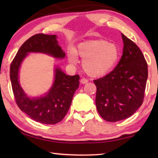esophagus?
<instances>
[{
  "label": "esophagus",
  "mask_w": 158,
  "mask_h": 158,
  "mask_svg": "<svg viewBox=\"0 0 158 158\" xmlns=\"http://www.w3.org/2000/svg\"><path fill=\"white\" fill-rule=\"evenodd\" d=\"M80 82H81V84H85L89 82V80L85 79V78H82L81 80H80Z\"/></svg>",
  "instance_id": "34e87169"
}]
</instances>
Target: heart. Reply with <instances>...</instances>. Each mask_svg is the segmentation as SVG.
Instances as JSON below:
<instances>
[{
	"mask_svg": "<svg viewBox=\"0 0 158 158\" xmlns=\"http://www.w3.org/2000/svg\"><path fill=\"white\" fill-rule=\"evenodd\" d=\"M78 54L83 60V68L92 77L105 75L116 65L120 58V50L116 44L104 40L83 42L77 47V52L69 49V62L75 65L79 61Z\"/></svg>",
	"mask_w": 158,
	"mask_h": 158,
	"instance_id": "b5f03b06",
	"label": "heart"
}]
</instances>
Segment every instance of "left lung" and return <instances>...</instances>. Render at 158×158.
<instances>
[{
  "label": "left lung",
  "instance_id": "8db88e82",
  "mask_svg": "<svg viewBox=\"0 0 158 158\" xmlns=\"http://www.w3.org/2000/svg\"><path fill=\"white\" fill-rule=\"evenodd\" d=\"M123 55L114 70L94 80L95 104L105 121L117 122L130 117L142 105L148 65L139 48L121 33Z\"/></svg>",
  "mask_w": 158,
  "mask_h": 158
}]
</instances>
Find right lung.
<instances>
[{"instance_id":"1","label":"right lung","mask_w":158,"mask_h":158,"mask_svg":"<svg viewBox=\"0 0 158 158\" xmlns=\"http://www.w3.org/2000/svg\"><path fill=\"white\" fill-rule=\"evenodd\" d=\"M28 53H42L63 59L65 53L58 44L56 35L36 34L23 43L10 65V77L16 103L19 109L37 122L56 124L62 121L71 105L74 92L79 85V76H69L58 66L54 69V81L47 93L30 98L19 84V73L21 63Z\"/></svg>"}]
</instances>
